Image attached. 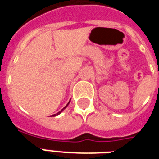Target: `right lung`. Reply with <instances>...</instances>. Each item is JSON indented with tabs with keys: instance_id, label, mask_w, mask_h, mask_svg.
<instances>
[{
	"instance_id": "right-lung-1",
	"label": "right lung",
	"mask_w": 159,
	"mask_h": 159,
	"mask_svg": "<svg viewBox=\"0 0 159 159\" xmlns=\"http://www.w3.org/2000/svg\"><path fill=\"white\" fill-rule=\"evenodd\" d=\"M69 102H68V103H67V106H65V107H64V108H63V109H65V108H66V107H67V106H68V104H69ZM63 109H62V110H61V111H59V112H57V114H54V115H53V116H57V115H59V114H60V113H61V112H62V111H63Z\"/></svg>"
}]
</instances>
